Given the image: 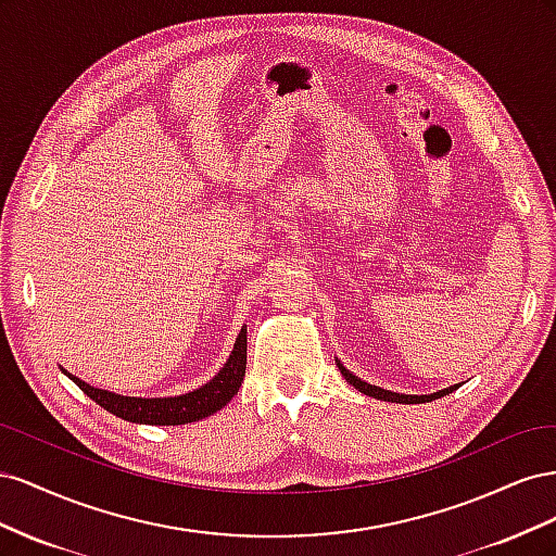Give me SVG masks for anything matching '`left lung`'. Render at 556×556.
<instances>
[{"mask_svg": "<svg viewBox=\"0 0 556 556\" xmlns=\"http://www.w3.org/2000/svg\"><path fill=\"white\" fill-rule=\"evenodd\" d=\"M336 366H339V371L343 374V378H345L352 387H355V390H359L362 394L380 399V401H392V403H429V401H433V399H441V396H445V394H452V392L459 387V384H452V387H447V390H439V392H433V394H396V392H390V390H382V387L364 382L362 378H357L355 374L348 371V368H345L339 359H336Z\"/></svg>", "mask_w": 556, "mask_h": 556, "instance_id": "1", "label": "left lung"}]
</instances>
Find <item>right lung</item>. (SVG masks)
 I'll return each mask as SVG.
<instances>
[{"label": "right lung", "mask_w": 556, "mask_h": 556, "mask_svg": "<svg viewBox=\"0 0 556 556\" xmlns=\"http://www.w3.org/2000/svg\"><path fill=\"white\" fill-rule=\"evenodd\" d=\"M245 357H248V331L241 329L237 343H233L231 355L227 364L220 368L211 382L201 384L199 390L180 394V396H164V399H139V396H121L113 394L109 390H97V387L78 380L76 376L66 374L62 368L64 376H70L83 394H88L94 403H99L104 410L113 413L115 417H123L127 422H137V425H188V422H199L220 408H225L231 401V396L239 392V387L245 376Z\"/></svg>", "instance_id": "right-lung-1"}]
</instances>
